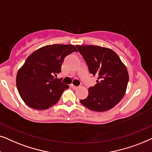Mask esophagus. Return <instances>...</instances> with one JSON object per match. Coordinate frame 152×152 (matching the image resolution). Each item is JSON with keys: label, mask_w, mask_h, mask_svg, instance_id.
Masks as SVG:
<instances>
[{"label": "esophagus", "mask_w": 152, "mask_h": 152, "mask_svg": "<svg viewBox=\"0 0 152 152\" xmlns=\"http://www.w3.org/2000/svg\"><path fill=\"white\" fill-rule=\"evenodd\" d=\"M71 87H72V89H74V90H77V89L78 88V87L75 86H74V85H72V86H71Z\"/></svg>", "instance_id": "esophagus-1"}]
</instances>
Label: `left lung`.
Listing matches in <instances>:
<instances>
[{"mask_svg": "<svg viewBox=\"0 0 152 152\" xmlns=\"http://www.w3.org/2000/svg\"><path fill=\"white\" fill-rule=\"evenodd\" d=\"M88 64L89 71L98 77L94 86L81 104L91 110L104 112L122 99L129 82L126 66L114 50L94 45H76Z\"/></svg>", "mask_w": 152, "mask_h": 152, "instance_id": "1", "label": "left lung"}]
</instances>
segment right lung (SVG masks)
I'll use <instances>...</instances> for the list:
<instances>
[{"instance_id": "obj_1", "label": "right lung", "mask_w": 152, "mask_h": 152, "mask_svg": "<svg viewBox=\"0 0 152 152\" xmlns=\"http://www.w3.org/2000/svg\"><path fill=\"white\" fill-rule=\"evenodd\" d=\"M76 46L64 44L44 46L28 56L18 71L17 88L24 103L35 110H46L55 105L69 86L54 78L61 72L64 58Z\"/></svg>"}]
</instances>
